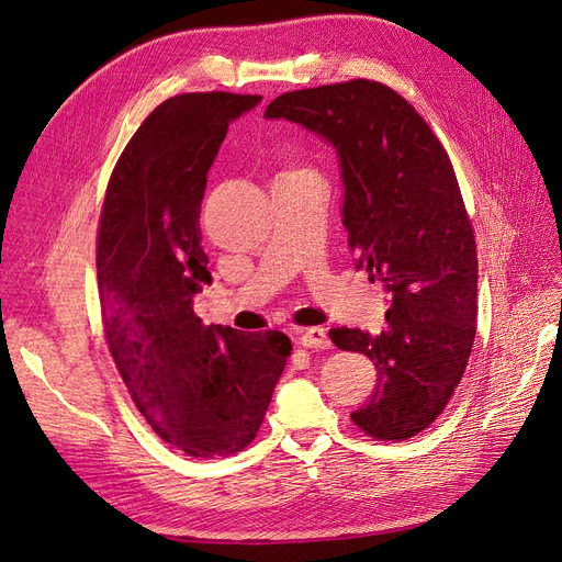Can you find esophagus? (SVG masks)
<instances>
[{"label":"esophagus","mask_w":562,"mask_h":562,"mask_svg":"<svg viewBox=\"0 0 562 562\" xmlns=\"http://www.w3.org/2000/svg\"><path fill=\"white\" fill-rule=\"evenodd\" d=\"M300 341H302L304 348H321V350H327V348L331 346L325 327H311V329L302 331Z\"/></svg>","instance_id":"34e87169"}]
</instances>
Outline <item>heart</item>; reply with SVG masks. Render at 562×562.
I'll use <instances>...</instances> for the list:
<instances>
[{"label":"heart","mask_w":562,"mask_h":562,"mask_svg":"<svg viewBox=\"0 0 562 562\" xmlns=\"http://www.w3.org/2000/svg\"><path fill=\"white\" fill-rule=\"evenodd\" d=\"M288 175H300V172H285V175H283V177H288Z\"/></svg>","instance_id":"obj_1"}]
</instances>
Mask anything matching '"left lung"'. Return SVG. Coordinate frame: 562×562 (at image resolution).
<instances>
[{
  "label": "left lung",
  "instance_id": "1",
  "mask_svg": "<svg viewBox=\"0 0 562 562\" xmlns=\"http://www.w3.org/2000/svg\"><path fill=\"white\" fill-rule=\"evenodd\" d=\"M265 120L295 122L339 156L355 267L383 283L390 308L380 334L336 327L329 339L378 369L355 426L413 438L454 394L477 323V249L450 156L406 99L362 78L281 94Z\"/></svg>",
  "mask_w": 562,
  "mask_h": 562
}]
</instances>
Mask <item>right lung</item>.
<instances>
[{
	"label": "right lung",
	"mask_w": 562,
	"mask_h": 562,
	"mask_svg": "<svg viewBox=\"0 0 562 562\" xmlns=\"http://www.w3.org/2000/svg\"><path fill=\"white\" fill-rule=\"evenodd\" d=\"M262 97L179 94L154 108L110 175L97 274L105 339L154 434L195 459L241 452L293 350L283 331L205 327L200 237L207 172L228 124Z\"/></svg>",
	"instance_id": "add662e5"
}]
</instances>
